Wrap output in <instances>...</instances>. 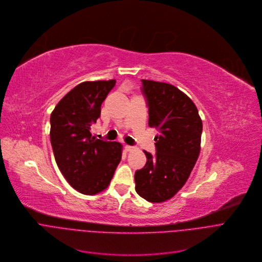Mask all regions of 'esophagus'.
<instances>
[{
  "label": "esophagus",
  "mask_w": 262,
  "mask_h": 262,
  "mask_svg": "<svg viewBox=\"0 0 262 262\" xmlns=\"http://www.w3.org/2000/svg\"><path fill=\"white\" fill-rule=\"evenodd\" d=\"M134 146H132V145H126L125 146V149L127 150V151H132V150H134Z\"/></svg>",
  "instance_id": "esophagus-1"
}]
</instances>
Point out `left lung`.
<instances>
[{"instance_id":"8db88e82","label":"left lung","mask_w":262,"mask_h":262,"mask_svg":"<svg viewBox=\"0 0 262 262\" xmlns=\"http://www.w3.org/2000/svg\"><path fill=\"white\" fill-rule=\"evenodd\" d=\"M141 83L148 126L159 135L155 156L144 150L147 161L135 172V190L149 202H163L182 189L198 159L202 122L192 100L174 85L145 79Z\"/></svg>"}]
</instances>
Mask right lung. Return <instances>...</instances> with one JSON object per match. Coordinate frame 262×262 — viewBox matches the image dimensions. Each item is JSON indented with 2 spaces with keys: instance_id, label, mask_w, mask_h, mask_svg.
<instances>
[{
  "instance_id": "right-lung-1",
  "label": "right lung",
  "mask_w": 262,
  "mask_h": 262,
  "mask_svg": "<svg viewBox=\"0 0 262 262\" xmlns=\"http://www.w3.org/2000/svg\"><path fill=\"white\" fill-rule=\"evenodd\" d=\"M115 85V79L81 82L50 116V142L58 167L70 186L85 195L108 187L122 158L120 142L97 139L90 131Z\"/></svg>"
}]
</instances>
